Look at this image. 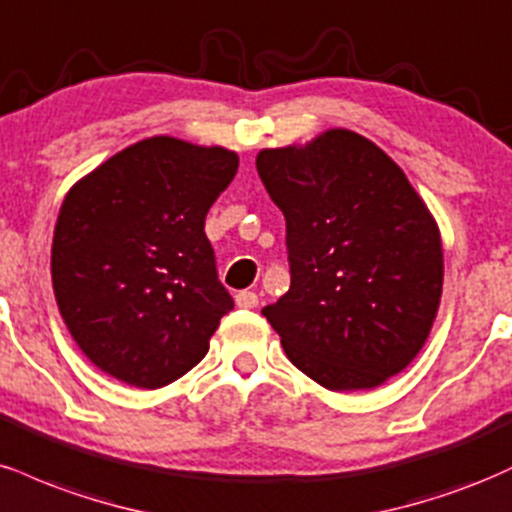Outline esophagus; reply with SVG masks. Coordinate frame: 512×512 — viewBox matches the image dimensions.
Returning a JSON list of instances; mask_svg holds the SVG:
<instances>
[{
	"mask_svg": "<svg viewBox=\"0 0 512 512\" xmlns=\"http://www.w3.org/2000/svg\"><path fill=\"white\" fill-rule=\"evenodd\" d=\"M234 302H237L239 309H254V306H258V294L256 292H237V297H234Z\"/></svg>",
	"mask_w": 512,
	"mask_h": 512,
	"instance_id": "34e87169",
	"label": "esophagus"
}]
</instances>
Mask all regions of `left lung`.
<instances>
[{
    "label": "left lung",
    "instance_id": "1",
    "mask_svg": "<svg viewBox=\"0 0 512 512\" xmlns=\"http://www.w3.org/2000/svg\"><path fill=\"white\" fill-rule=\"evenodd\" d=\"M256 170L287 222L290 290L261 314L290 362L328 390L400 374L443 290L441 232L405 172L347 129L261 150Z\"/></svg>",
    "mask_w": 512,
    "mask_h": 512
}]
</instances>
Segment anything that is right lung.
Instances as JSON below:
<instances>
[{
	"instance_id": "1",
	"label": "right lung",
	"mask_w": 512,
	"mask_h": 512,
	"mask_svg": "<svg viewBox=\"0 0 512 512\" xmlns=\"http://www.w3.org/2000/svg\"><path fill=\"white\" fill-rule=\"evenodd\" d=\"M237 167L227 148L153 136L64 196L52 239L54 297L100 371L153 390L206 357L234 302L203 227Z\"/></svg>"
}]
</instances>
